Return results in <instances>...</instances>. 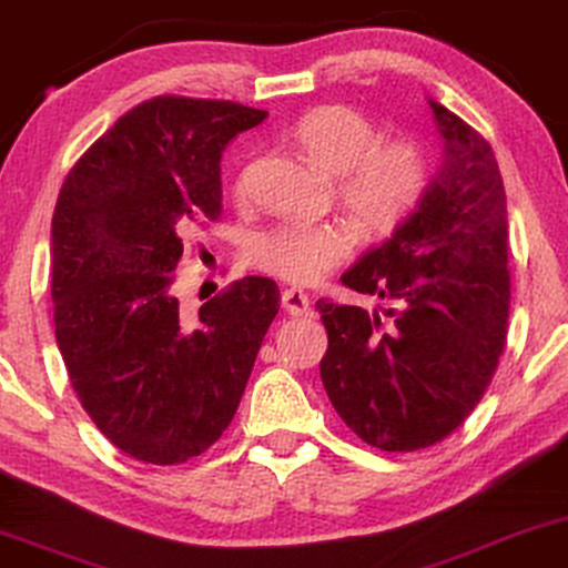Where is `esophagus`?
<instances>
[{
    "instance_id": "obj_1",
    "label": "esophagus",
    "mask_w": 568,
    "mask_h": 568,
    "mask_svg": "<svg viewBox=\"0 0 568 568\" xmlns=\"http://www.w3.org/2000/svg\"><path fill=\"white\" fill-rule=\"evenodd\" d=\"M283 308L288 312L291 316H312V301L304 291H296V288H285L283 291Z\"/></svg>"
}]
</instances>
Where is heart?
I'll return each instance as SVG.
<instances>
[{"mask_svg":"<svg viewBox=\"0 0 568 568\" xmlns=\"http://www.w3.org/2000/svg\"><path fill=\"white\" fill-rule=\"evenodd\" d=\"M293 140L316 169L339 179V202L366 236L395 231L426 192L420 148L407 140L382 142L372 121L347 105L308 111L293 126ZM351 248V233L337 223H285L254 239L252 262L267 275L308 285L337 267Z\"/></svg>","mask_w":568,"mask_h":568,"instance_id":"1","label":"heart"}]
</instances>
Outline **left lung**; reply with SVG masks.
<instances>
[{
	"label": "left lung",
	"mask_w": 568,
	"mask_h": 568,
	"mask_svg": "<svg viewBox=\"0 0 568 568\" xmlns=\"http://www.w3.org/2000/svg\"><path fill=\"white\" fill-rule=\"evenodd\" d=\"M444 161L418 207L343 275L392 301L384 316L316 301L329 347L322 384L345 426L382 452L442 442L494 379L509 327L506 192L494 150L430 101Z\"/></svg>",
	"instance_id": "8db88e82"
}]
</instances>
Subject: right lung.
Returning <instances> with one entry per match:
<instances>
[{
    "label": "right lung",
    "instance_id": "add662e5",
    "mask_svg": "<svg viewBox=\"0 0 568 568\" xmlns=\"http://www.w3.org/2000/svg\"><path fill=\"white\" fill-rule=\"evenodd\" d=\"M267 111L158 95L116 119L67 173L51 217L57 345L82 407L113 447L179 465L213 447L280 308L244 277L184 320L181 239L221 217V158Z\"/></svg>",
    "mask_w": 568,
    "mask_h": 568
}]
</instances>
